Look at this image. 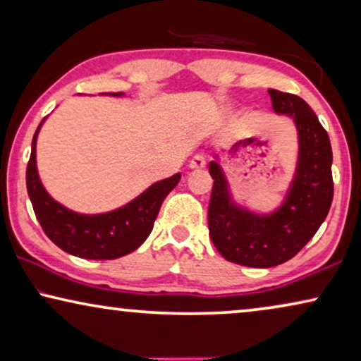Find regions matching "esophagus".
<instances>
[{
	"label": "esophagus",
	"mask_w": 361,
	"mask_h": 361,
	"mask_svg": "<svg viewBox=\"0 0 361 361\" xmlns=\"http://www.w3.org/2000/svg\"><path fill=\"white\" fill-rule=\"evenodd\" d=\"M205 164H207L205 156L204 154H195L190 159L189 167H190V169H194V171H202V169H205Z\"/></svg>",
	"instance_id": "esophagus-1"
}]
</instances>
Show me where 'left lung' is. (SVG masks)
<instances>
[{"label": "left lung", "mask_w": 361, "mask_h": 361, "mask_svg": "<svg viewBox=\"0 0 361 361\" xmlns=\"http://www.w3.org/2000/svg\"><path fill=\"white\" fill-rule=\"evenodd\" d=\"M268 92L273 110L290 118L298 130V162L281 205L268 214L240 205L219 154L209 164V235L225 259L250 268H271L298 255L324 224L334 199L332 146L317 115L302 98Z\"/></svg>", "instance_id": "8db88e82"}]
</instances>
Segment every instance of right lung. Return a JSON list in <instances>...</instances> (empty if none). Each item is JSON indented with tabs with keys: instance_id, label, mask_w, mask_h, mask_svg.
Masks as SVG:
<instances>
[{
	"instance_id": "add662e5",
	"label": "right lung",
	"mask_w": 361,
	"mask_h": 361,
	"mask_svg": "<svg viewBox=\"0 0 361 361\" xmlns=\"http://www.w3.org/2000/svg\"><path fill=\"white\" fill-rule=\"evenodd\" d=\"M103 95L123 97L125 93ZM44 121L46 118L34 133L26 171L27 194L44 233L66 253L83 259H115L140 248L154 226L162 202L179 184L180 172L154 182L120 209L103 214H78L54 200L39 177L36 145Z\"/></svg>"
}]
</instances>
